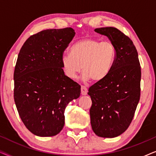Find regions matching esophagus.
Instances as JSON below:
<instances>
[{"label": "esophagus", "instance_id": "1", "mask_svg": "<svg viewBox=\"0 0 156 156\" xmlns=\"http://www.w3.org/2000/svg\"><path fill=\"white\" fill-rule=\"evenodd\" d=\"M87 92H88V89H87V87L84 86H82V87H81V94L82 95H87Z\"/></svg>", "mask_w": 156, "mask_h": 156}]
</instances>
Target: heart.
<instances>
[{
	"mask_svg": "<svg viewBox=\"0 0 156 156\" xmlns=\"http://www.w3.org/2000/svg\"><path fill=\"white\" fill-rule=\"evenodd\" d=\"M116 57V48L113 42L87 37L72 44L70 54L62 56L61 65L67 77L75 78L82 68L85 80L99 82L112 72Z\"/></svg>",
	"mask_w": 156,
	"mask_h": 156,
	"instance_id": "1",
	"label": "heart"
}]
</instances>
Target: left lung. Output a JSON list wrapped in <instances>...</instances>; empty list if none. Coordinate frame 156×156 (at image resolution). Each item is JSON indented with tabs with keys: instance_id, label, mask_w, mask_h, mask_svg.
<instances>
[{
	"instance_id": "1",
	"label": "left lung",
	"mask_w": 156,
	"mask_h": 156,
	"mask_svg": "<svg viewBox=\"0 0 156 156\" xmlns=\"http://www.w3.org/2000/svg\"><path fill=\"white\" fill-rule=\"evenodd\" d=\"M95 32L107 36L116 48V57L110 74L89 87L92 104L91 125L96 135L103 138L120 136L131 124L140 100L141 69L138 52L132 40L113 27Z\"/></svg>"
}]
</instances>
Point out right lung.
Returning a JSON list of instances; mask_svg holds the SVG:
<instances>
[{
  "label": "right lung",
  "instance_id": "add662e5",
  "mask_svg": "<svg viewBox=\"0 0 156 156\" xmlns=\"http://www.w3.org/2000/svg\"><path fill=\"white\" fill-rule=\"evenodd\" d=\"M75 35L72 27L44 30L21 48L14 70V100L21 120L42 137L58 134L66 106L80 96L81 87L65 74L61 57Z\"/></svg>",
  "mask_w": 156,
  "mask_h": 156
}]
</instances>
